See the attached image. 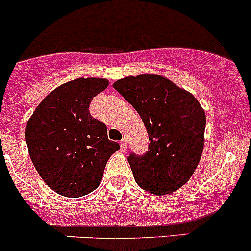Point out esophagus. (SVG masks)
Masks as SVG:
<instances>
[{"label": "esophagus", "mask_w": 251, "mask_h": 251, "mask_svg": "<svg viewBox=\"0 0 251 251\" xmlns=\"http://www.w3.org/2000/svg\"><path fill=\"white\" fill-rule=\"evenodd\" d=\"M120 146H121V150H122L123 152L126 151V147H128V145H126V139H123V140H121Z\"/></svg>", "instance_id": "esophagus-1"}]
</instances>
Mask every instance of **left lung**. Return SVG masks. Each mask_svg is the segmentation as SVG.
Wrapping results in <instances>:
<instances>
[{"instance_id":"obj_1","label":"left lung","mask_w":251,"mask_h":251,"mask_svg":"<svg viewBox=\"0 0 251 251\" xmlns=\"http://www.w3.org/2000/svg\"><path fill=\"white\" fill-rule=\"evenodd\" d=\"M112 87L138 111L149 134L147 151L128 157L136 183L159 196L179 190L202 157L206 121L198 100L158 75L126 77Z\"/></svg>"}]
</instances>
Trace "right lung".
Instances as JSON below:
<instances>
[{
	"instance_id": "right-lung-1",
	"label": "right lung",
	"mask_w": 251,
	"mask_h": 251,
	"mask_svg": "<svg viewBox=\"0 0 251 251\" xmlns=\"http://www.w3.org/2000/svg\"><path fill=\"white\" fill-rule=\"evenodd\" d=\"M107 79L77 78L54 89L26 125L25 138L36 170L51 190L82 197L99 186L120 145L108 140L105 123L92 117L89 104Z\"/></svg>"
}]
</instances>
